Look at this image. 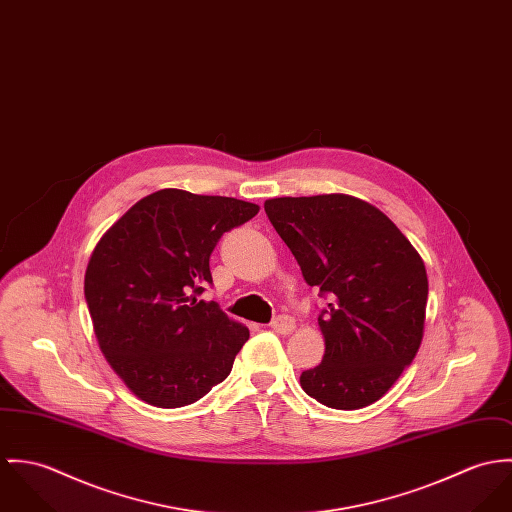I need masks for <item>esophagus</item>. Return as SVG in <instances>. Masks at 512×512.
<instances>
[{
    "instance_id": "1",
    "label": "esophagus",
    "mask_w": 512,
    "mask_h": 512,
    "mask_svg": "<svg viewBox=\"0 0 512 512\" xmlns=\"http://www.w3.org/2000/svg\"><path fill=\"white\" fill-rule=\"evenodd\" d=\"M271 328H273L275 332H279V334H290V332L294 330V318H292V316H286V314H281V316L273 318Z\"/></svg>"
}]
</instances>
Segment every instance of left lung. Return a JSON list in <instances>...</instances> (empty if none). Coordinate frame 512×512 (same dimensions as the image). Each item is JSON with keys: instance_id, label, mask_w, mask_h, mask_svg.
Returning a JSON list of instances; mask_svg holds the SVG:
<instances>
[{"instance_id": "obj_1", "label": "left lung", "mask_w": 512, "mask_h": 512, "mask_svg": "<svg viewBox=\"0 0 512 512\" xmlns=\"http://www.w3.org/2000/svg\"><path fill=\"white\" fill-rule=\"evenodd\" d=\"M265 212L304 281L328 298L318 316L326 353L302 371L304 393L338 410L373 404L420 347L424 261L381 210L353 196L273 198Z\"/></svg>"}]
</instances>
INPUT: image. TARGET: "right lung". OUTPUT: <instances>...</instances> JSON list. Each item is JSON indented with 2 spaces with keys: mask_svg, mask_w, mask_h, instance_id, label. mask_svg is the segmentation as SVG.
I'll return each mask as SVG.
<instances>
[{
  "mask_svg": "<svg viewBox=\"0 0 512 512\" xmlns=\"http://www.w3.org/2000/svg\"><path fill=\"white\" fill-rule=\"evenodd\" d=\"M257 204L167 188L131 206L98 241L84 277L94 332L123 383L159 408L192 404L222 383L249 330L218 302L210 255Z\"/></svg>",
  "mask_w": 512,
  "mask_h": 512,
  "instance_id": "obj_1",
  "label": "right lung"
}]
</instances>
